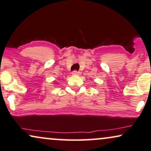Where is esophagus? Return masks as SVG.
<instances>
[{"label": "esophagus", "instance_id": "34e87169", "mask_svg": "<svg viewBox=\"0 0 151 151\" xmlns=\"http://www.w3.org/2000/svg\"><path fill=\"white\" fill-rule=\"evenodd\" d=\"M80 74H81V72L77 71V70H74V71L72 72V74H74V75H80Z\"/></svg>", "mask_w": 151, "mask_h": 151}]
</instances>
